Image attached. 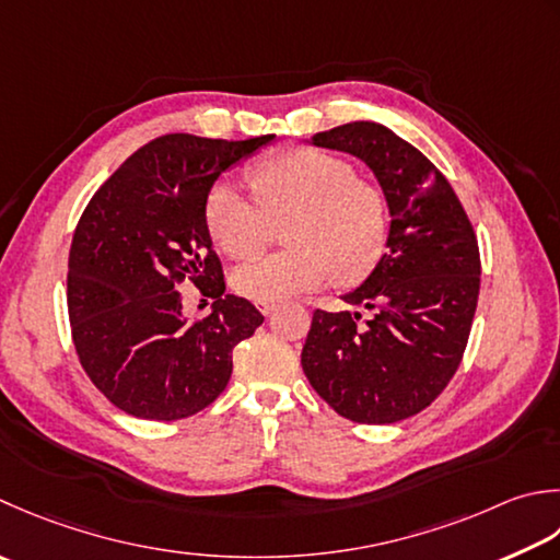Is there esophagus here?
Returning a JSON list of instances; mask_svg holds the SVG:
<instances>
[{"instance_id": "esophagus-1", "label": "esophagus", "mask_w": 560, "mask_h": 560, "mask_svg": "<svg viewBox=\"0 0 560 560\" xmlns=\"http://www.w3.org/2000/svg\"><path fill=\"white\" fill-rule=\"evenodd\" d=\"M257 308L265 313V315H271L273 311H277V303H273V301H261V303H257Z\"/></svg>"}]
</instances>
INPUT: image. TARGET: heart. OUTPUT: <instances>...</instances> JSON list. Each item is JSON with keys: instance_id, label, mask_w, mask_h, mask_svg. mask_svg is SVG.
I'll use <instances>...</instances> for the list:
<instances>
[{"instance_id": "1", "label": "heart", "mask_w": 560, "mask_h": 560, "mask_svg": "<svg viewBox=\"0 0 560 560\" xmlns=\"http://www.w3.org/2000/svg\"><path fill=\"white\" fill-rule=\"evenodd\" d=\"M252 203L233 184H215L206 199V228L228 257L249 259L281 228L279 255L233 271V289L249 301H281L327 279L354 283L376 267L386 247V196L354 174L345 158L317 148H291L247 172Z\"/></svg>"}]
</instances>
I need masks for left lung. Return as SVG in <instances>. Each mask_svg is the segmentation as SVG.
<instances>
[{
	"label": "left lung",
	"mask_w": 560,
	"mask_h": 560,
	"mask_svg": "<svg viewBox=\"0 0 560 560\" xmlns=\"http://www.w3.org/2000/svg\"><path fill=\"white\" fill-rule=\"evenodd\" d=\"M311 145L354 155L388 206L386 255L347 291L345 311H315L301 364L347 420L390 424L424 410L456 374L480 289L474 228L442 172L374 120L315 133ZM372 311L361 322L358 311Z\"/></svg>",
	"instance_id": "obj_1"
}]
</instances>
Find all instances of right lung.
<instances>
[{
  "label": "right lung",
  "mask_w": 560,
  "mask_h": 560,
  "mask_svg": "<svg viewBox=\"0 0 560 560\" xmlns=\"http://www.w3.org/2000/svg\"><path fill=\"white\" fill-rule=\"evenodd\" d=\"M271 142L155 138L84 208L68 271L72 339L86 376L133 418L172 422L211 405L233 374L235 345L265 323L249 301L225 295L206 199ZM184 280L217 299L199 324L180 311Z\"/></svg>",
  "instance_id": "1"
}]
</instances>
